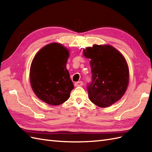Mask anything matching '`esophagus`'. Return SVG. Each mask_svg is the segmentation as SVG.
Returning <instances> with one entry per match:
<instances>
[{
	"instance_id": "obj_1",
	"label": "esophagus",
	"mask_w": 152,
	"mask_h": 152,
	"mask_svg": "<svg viewBox=\"0 0 152 152\" xmlns=\"http://www.w3.org/2000/svg\"><path fill=\"white\" fill-rule=\"evenodd\" d=\"M83 85V82L82 81H79L77 82L76 83H74V86L77 87V86H82Z\"/></svg>"
}]
</instances>
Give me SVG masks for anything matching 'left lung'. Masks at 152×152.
I'll use <instances>...</instances> for the list:
<instances>
[{"mask_svg": "<svg viewBox=\"0 0 152 152\" xmlns=\"http://www.w3.org/2000/svg\"><path fill=\"white\" fill-rule=\"evenodd\" d=\"M89 58L92 81L87 86L89 99L99 107L111 106L120 99L129 84V67L123 55L110 45H93L83 50Z\"/></svg>", "mask_w": 152, "mask_h": 152, "instance_id": "left-lung-1", "label": "left lung"}]
</instances>
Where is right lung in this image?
Listing matches in <instances>:
<instances>
[{
    "mask_svg": "<svg viewBox=\"0 0 152 152\" xmlns=\"http://www.w3.org/2000/svg\"><path fill=\"white\" fill-rule=\"evenodd\" d=\"M69 52L57 43H51L38 51L32 61L30 82L41 101L57 106L69 99L74 85L66 69Z\"/></svg>",
    "mask_w": 152,
    "mask_h": 152,
    "instance_id": "add662e5",
    "label": "right lung"
}]
</instances>
